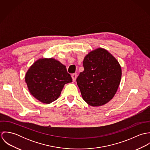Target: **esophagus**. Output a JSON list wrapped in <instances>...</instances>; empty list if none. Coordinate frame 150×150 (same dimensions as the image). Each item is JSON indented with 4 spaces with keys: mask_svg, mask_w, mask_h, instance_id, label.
I'll use <instances>...</instances> for the list:
<instances>
[{
    "mask_svg": "<svg viewBox=\"0 0 150 150\" xmlns=\"http://www.w3.org/2000/svg\"><path fill=\"white\" fill-rule=\"evenodd\" d=\"M71 77H72V79H73V81H75L76 80V78H77V74H76V73H73V74H71Z\"/></svg>",
    "mask_w": 150,
    "mask_h": 150,
    "instance_id": "34e87169",
    "label": "esophagus"
}]
</instances>
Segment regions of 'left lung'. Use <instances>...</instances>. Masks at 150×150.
Segmentation results:
<instances>
[{
  "mask_svg": "<svg viewBox=\"0 0 150 150\" xmlns=\"http://www.w3.org/2000/svg\"><path fill=\"white\" fill-rule=\"evenodd\" d=\"M83 64L84 70L76 80L83 99L93 107L105 105L113 98L120 86L122 76L120 64L102 48L89 52Z\"/></svg>",
  "mask_w": 150,
  "mask_h": 150,
  "instance_id": "left-lung-1",
  "label": "left lung"
}]
</instances>
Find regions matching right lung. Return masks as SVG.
<instances>
[{"label":"right lung","instance_id":"obj_1","mask_svg":"<svg viewBox=\"0 0 150 150\" xmlns=\"http://www.w3.org/2000/svg\"><path fill=\"white\" fill-rule=\"evenodd\" d=\"M25 78L30 94L45 104L56 100L64 85L72 82L66 66L52 58H42L35 61Z\"/></svg>","mask_w":150,"mask_h":150}]
</instances>
